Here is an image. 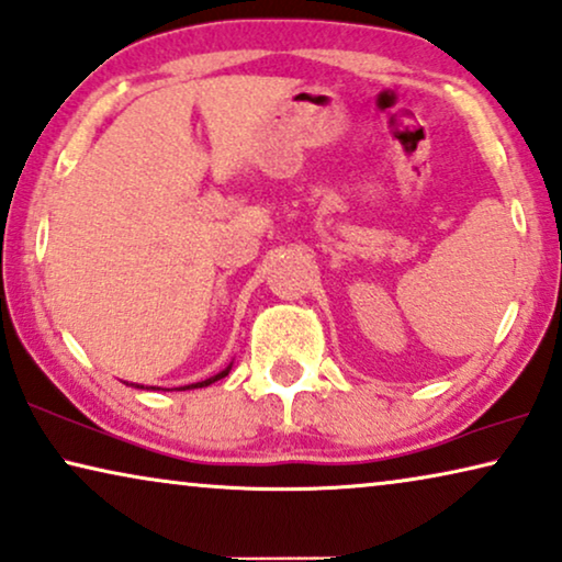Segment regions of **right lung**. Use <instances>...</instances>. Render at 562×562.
<instances>
[{"instance_id":"right-lung-1","label":"right lung","mask_w":562,"mask_h":562,"mask_svg":"<svg viewBox=\"0 0 562 562\" xmlns=\"http://www.w3.org/2000/svg\"><path fill=\"white\" fill-rule=\"evenodd\" d=\"M228 371H232V363H228V367L224 369V371H218L216 376H209V379H203V382H195V384H188V386H180V390H199V386H209V384H213V382H218V379H224ZM139 386V384H137ZM139 390H145V386H139Z\"/></svg>"}]
</instances>
